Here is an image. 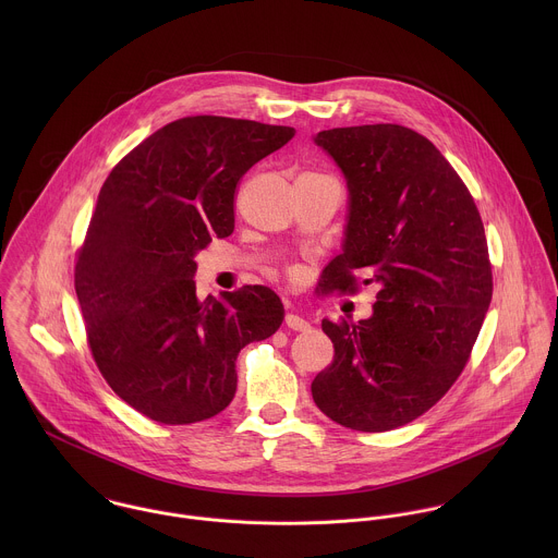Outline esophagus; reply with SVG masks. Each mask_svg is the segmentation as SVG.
Instances as JSON below:
<instances>
[{
    "instance_id": "1",
    "label": "esophagus",
    "mask_w": 558,
    "mask_h": 558,
    "mask_svg": "<svg viewBox=\"0 0 558 558\" xmlns=\"http://www.w3.org/2000/svg\"><path fill=\"white\" fill-rule=\"evenodd\" d=\"M286 326L292 328V330H310V322L299 316V314H288L286 316Z\"/></svg>"
}]
</instances>
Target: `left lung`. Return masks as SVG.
<instances>
[{
    "mask_svg": "<svg viewBox=\"0 0 558 558\" xmlns=\"http://www.w3.org/2000/svg\"><path fill=\"white\" fill-rule=\"evenodd\" d=\"M316 144L350 191L343 251L319 286L354 292L365 270L380 292L367 319H322L335 359L312 396L343 427L396 429L442 398L471 359L492 301L483 221L458 171L412 129H330Z\"/></svg>",
    "mask_w": 558,
    "mask_h": 558,
    "instance_id": "1",
    "label": "left lung"
}]
</instances>
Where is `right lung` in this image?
I'll use <instances>...</instances> for the list:
<instances>
[{"instance_id":"obj_1","label":"right lung","mask_w":558,"mask_h":558,"mask_svg":"<svg viewBox=\"0 0 558 558\" xmlns=\"http://www.w3.org/2000/svg\"><path fill=\"white\" fill-rule=\"evenodd\" d=\"M223 116L165 124L107 175L77 251L85 335L107 385L144 416L189 425L226 410L236 356L283 322L264 286L195 294V253L234 232L240 178L294 137Z\"/></svg>"}]
</instances>
